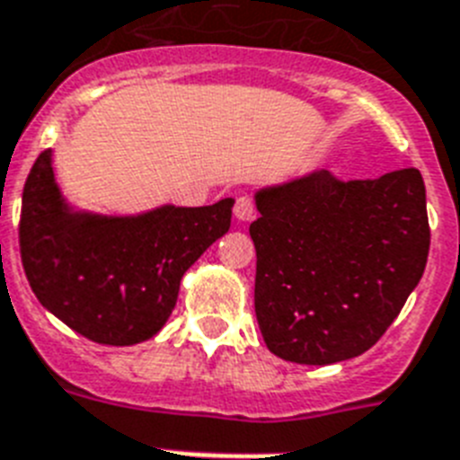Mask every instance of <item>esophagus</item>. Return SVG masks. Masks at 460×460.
<instances>
[{"mask_svg": "<svg viewBox=\"0 0 460 460\" xmlns=\"http://www.w3.org/2000/svg\"><path fill=\"white\" fill-rule=\"evenodd\" d=\"M256 214V204H253V198L249 195H239L237 202H234V216L239 221H251Z\"/></svg>", "mask_w": 460, "mask_h": 460, "instance_id": "1", "label": "esophagus"}]
</instances>
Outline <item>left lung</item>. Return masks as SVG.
<instances>
[{"mask_svg":"<svg viewBox=\"0 0 460 460\" xmlns=\"http://www.w3.org/2000/svg\"><path fill=\"white\" fill-rule=\"evenodd\" d=\"M256 319L279 358L331 365L379 342L426 270L417 167L342 181L314 172L256 195Z\"/></svg>","mask_w":460,"mask_h":460,"instance_id":"obj_1","label":"left lung"}]
</instances>
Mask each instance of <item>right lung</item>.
Returning a JSON list of instances; mask_svg holds the SVG:
<instances>
[{"label": "right lung", "mask_w": 460, "mask_h": 460, "mask_svg": "<svg viewBox=\"0 0 460 460\" xmlns=\"http://www.w3.org/2000/svg\"><path fill=\"white\" fill-rule=\"evenodd\" d=\"M233 204H170L125 218L74 214L46 148L22 188L18 239L27 281L43 307L93 342L151 340L170 319L186 270L227 233Z\"/></svg>", "instance_id": "obj_1"}]
</instances>
